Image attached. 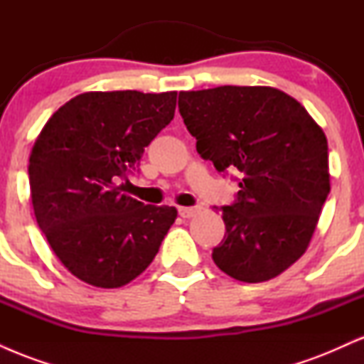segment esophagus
I'll return each instance as SVG.
<instances>
[{
	"instance_id": "1",
	"label": "esophagus",
	"mask_w": 364,
	"mask_h": 364,
	"mask_svg": "<svg viewBox=\"0 0 364 364\" xmlns=\"http://www.w3.org/2000/svg\"><path fill=\"white\" fill-rule=\"evenodd\" d=\"M178 212L183 219H190V217H193L196 212H198V208L196 207H179Z\"/></svg>"
}]
</instances>
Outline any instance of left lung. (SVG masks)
I'll use <instances>...</instances> for the list:
<instances>
[{"label":"left lung","mask_w":364,"mask_h":364,"mask_svg":"<svg viewBox=\"0 0 364 364\" xmlns=\"http://www.w3.org/2000/svg\"><path fill=\"white\" fill-rule=\"evenodd\" d=\"M178 107L196 152L240 176L235 203L220 208L215 265L241 282L277 277L306 252L330 193L323 129L274 87L179 92Z\"/></svg>","instance_id":"obj_1"}]
</instances>
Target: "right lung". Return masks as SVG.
Wrapping results in <instances>:
<instances>
[{
    "instance_id": "add662e5",
    "label": "right lung",
    "mask_w": 364,
    "mask_h": 364,
    "mask_svg": "<svg viewBox=\"0 0 364 364\" xmlns=\"http://www.w3.org/2000/svg\"><path fill=\"white\" fill-rule=\"evenodd\" d=\"M178 92H85L44 124L28 159L32 205L46 240L80 281L112 289L139 277L178 210L144 205L123 179L174 118Z\"/></svg>"
}]
</instances>
